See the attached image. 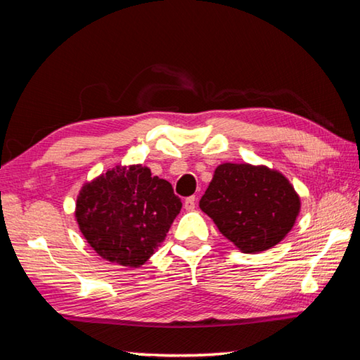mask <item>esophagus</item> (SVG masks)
<instances>
[{"instance_id": "1", "label": "esophagus", "mask_w": 360, "mask_h": 360, "mask_svg": "<svg viewBox=\"0 0 360 360\" xmlns=\"http://www.w3.org/2000/svg\"><path fill=\"white\" fill-rule=\"evenodd\" d=\"M195 206H197V197H188V198H186L184 207L187 209V211H192V209H195Z\"/></svg>"}]
</instances>
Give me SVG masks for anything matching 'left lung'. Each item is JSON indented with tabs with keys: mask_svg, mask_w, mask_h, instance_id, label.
I'll return each instance as SVG.
<instances>
[{
	"mask_svg": "<svg viewBox=\"0 0 360 360\" xmlns=\"http://www.w3.org/2000/svg\"><path fill=\"white\" fill-rule=\"evenodd\" d=\"M219 231L244 253L278 244L296 221L299 195L282 173L248 163H221L200 200Z\"/></svg>",
	"mask_w": 360,
	"mask_h": 360,
	"instance_id": "1",
	"label": "left lung"
}]
</instances>
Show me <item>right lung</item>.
<instances>
[{"label": "right lung", "instance_id": "obj_1", "mask_svg": "<svg viewBox=\"0 0 360 360\" xmlns=\"http://www.w3.org/2000/svg\"><path fill=\"white\" fill-rule=\"evenodd\" d=\"M75 206L78 228L97 255L140 267L163 243L182 202L168 181L132 165L84 184Z\"/></svg>", "mask_w": 360, "mask_h": 360}]
</instances>
